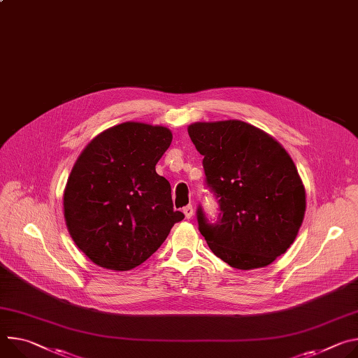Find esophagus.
<instances>
[{"instance_id":"1","label":"esophagus","mask_w":358,"mask_h":358,"mask_svg":"<svg viewBox=\"0 0 358 358\" xmlns=\"http://www.w3.org/2000/svg\"><path fill=\"white\" fill-rule=\"evenodd\" d=\"M182 213L185 214V218H191V217L194 215V208H192V206L184 207V208H182Z\"/></svg>"}]
</instances>
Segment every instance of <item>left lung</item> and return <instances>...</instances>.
<instances>
[{
  "label": "left lung",
  "instance_id": "obj_1",
  "mask_svg": "<svg viewBox=\"0 0 358 358\" xmlns=\"http://www.w3.org/2000/svg\"><path fill=\"white\" fill-rule=\"evenodd\" d=\"M188 134L204 155L206 182L218 199L210 222L197 210L211 251L238 270L271 264L294 243L306 213L296 164L271 136L240 120L194 122Z\"/></svg>",
  "mask_w": 358,
  "mask_h": 358
}]
</instances>
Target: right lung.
Masks as SVG:
<instances>
[{
  "instance_id": "1",
  "label": "right lung",
  "mask_w": 358,
  "mask_h": 358,
  "mask_svg": "<svg viewBox=\"0 0 358 358\" xmlns=\"http://www.w3.org/2000/svg\"><path fill=\"white\" fill-rule=\"evenodd\" d=\"M173 141L169 128L122 122L80 154L64 191V217L76 245L103 268L144 263L184 218L170 182L155 173Z\"/></svg>"
}]
</instances>
